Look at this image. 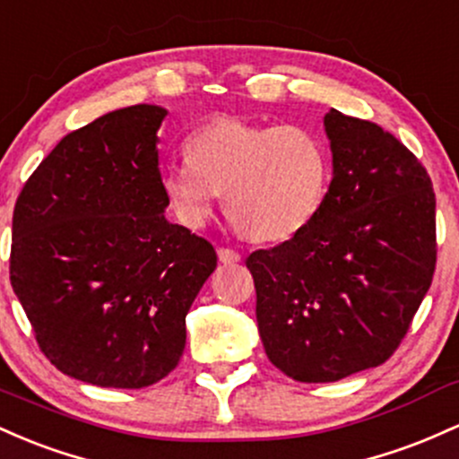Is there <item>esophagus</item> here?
Returning <instances> with one entry per match:
<instances>
[{
    "label": "esophagus",
    "mask_w": 459,
    "mask_h": 459,
    "mask_svg": "<svg viewBox=\"0 0 459 459\" xmlns=\"http://www.w3.org/2000/svg\"><path fill=\"white\" fill-rule=\"evenodd\" d=\"M219 260L223 262V264H236V262H240V254L236 249H230V247H221Z\"/></svg>",
    "instance_id": "1"
}]
</instances>
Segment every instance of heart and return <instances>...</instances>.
Returning a JSON list of instances; mask_svg holds the SVG:
<instances>
[{
  "label": "heart",
  "instance_id": "b5f03b06",
  "mask_svg": "<svg viewBox=\"0 0 459 459\" xmlns=\"http://www.w3.org/2000/svg\"><path fill=\"white\" fill-rule=\"evenodd\" d=\"M186 158L164 167L160 186L188 228H202L225 193V212L245 236L284 240L325 202L329 156L307 127L219 117L190 134Z\"/></svg>",
  "mask_w": 459,
  "mask_h": 459
}]
</instances>
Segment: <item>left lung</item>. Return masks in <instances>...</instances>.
<instances>
[{
    "mask_svg": "<svg viewBox=\"0 0 459 459\" xmlns=\"http://www.w3.org/2000/svg\"><path fill=\"white\" fill-rule=\"evenodd\" d=\"M333 175L316 216L247 257L269 359L338 382L399 349L436 271V195L419 158L377 123L325 115Z\"/></svg>",
    "mask_w": 459,
    "mask_h": 459,
    "instance_id": "8db88e82",
    "label": "left lung"
}]
</instances>
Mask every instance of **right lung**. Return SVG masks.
Listing matches in <instances>:
<instances>
[{
  "label": "right lung",
  "mask_w": 459,
  "mask_h": 459,
  "mask_svg": "<svg viewBox=\"0 0 459 459\" xmlns=\"http://www.w3.org/2000/svg\"><path fill=\"white\" fill-rule=\"evenodd\" d=\"M138 104L66 134L23 184L13 212L10 284L56 368L101 388L167 377L216 251L169 223L158 130Z\"/></svg>",
  "instance_id": "1"
}]
</instances>
